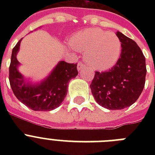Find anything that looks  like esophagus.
I'll use <instances>...</instances> for the list:
<instances>
[{"label": "esophagus", "instance_id": "1", "mask_svg": "<svg viewBox=\"0 0 155 155\" xmlns=\"http://www.w3.org/2000/svg\"><path fill=\"white\" fill-rule=\"evenodd\" d=\"M85 67H86V66H85L84 63H81V62H80V63H78L77 68H78V70H79V71H81V70H83V69H84Z\"/></svg>", "mask_w": 155, "mask_h": 155}]
</instances>
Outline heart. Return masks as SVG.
<instances>
[{"label":"heart","mask_w":155,"mask_h":155,"mask_svg":"<svg viewBox=\"0 0 155 155\" xmlns=\"http://www.w3.org/2000/svg\"><path fill=\"white\" fill-rule=\"evenodd\" d=\"M70 45L72 49L84 52L86 62L100 71L114 67L122 50L121 41L117 35L100 28H87L78 31L70 38Z\"/></svg>","instance_id":"heart-1"}]
</instances>
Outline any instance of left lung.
I'll return each instance as SVG.
<instances>
[{
    "mask_svg": "<svg viewBox=\"0 0 155 155\" xmlns=\"http://www.w3.org/2000/svg\"><path fill=\"white\" fill-rule=\"evenodd\" d=\"M122 50L114 67L104 72L96 71L90 87L95 100L111 110L127 108L143 91L147 75L146 58L136 42L117 31Z\"/></svg>",
    "mask_w": 155,
    "mask_h": 155,
    "instance_id": "obj_1",
    "label": "left lung"
}]
</instances>
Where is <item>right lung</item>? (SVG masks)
<instances>
[{"label":"right lung","instance_id":"right-lung-1","mask_svg":"<svg viewBox=\"0 0 155 155\" xmlns=\"http://www.w3.org/2000/svg\"><path fill=\"white\" fill-rule=\"evenodd\" d=\"M21 40L13 47L9 66V83L15 97L28 108L35 111H51L60 105L68 93V82L78 75L77 63L60 61L43 81L26 84L18 70L17 54Z\"/></svg>","mask_w":155,"mask_h":155}]
</instances>
